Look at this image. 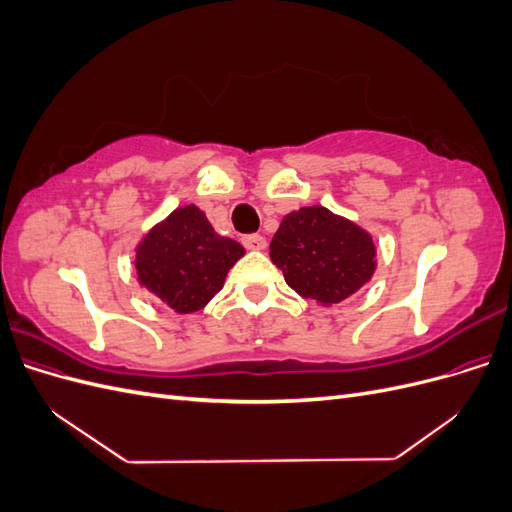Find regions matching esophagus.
I'll use <instances>...</instances> for the list:
<instances>
[{
	"mask_svg": "<svg viewBox=\"0 0 512 512\" xmlns=\"http://www.w3.org/2000/svg\"><path fill=\"white\" fill-rule=\"evenodd\" d=\"M243 245H245V250L260 252V250H265V247H267V239L260 237V235H245Z\"/></svg>",
	"mask_w": 512,
	"mask_h": 512,
	"instance_id": "obj_1",
	"label": "esophagus"
}]
</instances>
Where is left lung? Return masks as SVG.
Here are the masks:
<instances>
[{"mask_svg":"<svg viewBox=\"0 0 512 512\" xmlns=\"http://www.w3.org/2000/svg\"><path fill=\"white\" fill-rule=\"evenodd\" d=\"M269 256L299 297L322 307L352 297L378 267L371 232L322 205L288 213L271 239Z\"/></svg>","mask_w":512,"mask_h":512,"instance_id":"8db88e82","label":"left lung"}]
</instances>
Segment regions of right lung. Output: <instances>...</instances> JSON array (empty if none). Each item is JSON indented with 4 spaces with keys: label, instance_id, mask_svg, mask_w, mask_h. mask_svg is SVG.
Segmentation results:
<instances>
[{
    "label": "right lung",
    "instance_id": "obj_1",
    "mask_svg": "<svg viewBox=\"0 0 512 512\" xmlns=\"http://www.w3.org/2000/svg\"><path fill=\"white\" fill-rule=\"evenodd\" d=\"M243 254L241 243L213 230L205 211L183 205L138 241L136 280L173 312L194 314L224 288Z\"/></svg>",
    "mask_w": 512,
    "mask_h": 512
}]
</instances>
